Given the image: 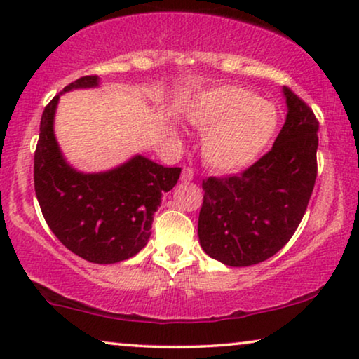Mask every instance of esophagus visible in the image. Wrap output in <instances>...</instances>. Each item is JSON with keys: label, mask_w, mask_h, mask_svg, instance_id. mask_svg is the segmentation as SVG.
Listing matches in <instances>:
<instances>
[{"label": "esophagus", "mask_w": 359, "mask_h": 359, "mask_svg": "<svg viewBox=\"0 0 359 359\" xmlns=\"http://www.w3.org/2000/svg\"><path fill=\"white\" fill-rule=\"evenodd\" d=\"M193 178H194V171H193V168H189V166H184L183 173H181V180L188 183V181H193Z\"/></svg>", "instance_id": "obj_1"}]
</instances>
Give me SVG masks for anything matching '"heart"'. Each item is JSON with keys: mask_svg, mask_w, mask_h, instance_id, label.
<instances>
[{"mask_svg": "<svg viewBox=\"0 0 359 359\" xmlns=\"http://www.w3.org/2000/svg\"><path fill=\"white\" fill-rule=\"evenodd\" d=\"M189 121L205 132V163L232 173L247 168L263 154L278 130L279 111L248 88L224 85L198 96Z\"/></svg>", "mask_w": 359, "mask_h": 359, "instance_id": "b5f03b06", "label": "heart"}]
</instances>
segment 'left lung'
<instances>
[{
  "label": "left lung",
  "mask_w": 359,
  "mask_h": 359,
  "mask_svg": "<svg viewBox=\"0 0 359 359\" xmlns=\"http://www.w3.org/2000/svg\"><path fill=\"white\" fill-rule=\"evenodd\" d=\"M287 116L271 150L242 175L203 181L199 243L227 266H252L276 255L306 214L317 178L318 122L283 88Z\"/></svg>",
  "instance_id": "left-lung-1"
}]
</instances>
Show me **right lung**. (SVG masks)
<instances>
[{"label": "right lung", "mask_w": 359, "mask_h": 359, "mask_svg": "<svg viewBox=\"0 0 359 359\" xmlns=\"http://www.w3.org/2000/svg\"><path fill=\"white\" fill-rule=\"evenodd\" d=\"M96 86L100 76H81L46 106L34 155V188L47 225L70 252L111 264L145 247L161 196L178 183L181 168H166L142 155L100 173L73 168L53 132L58 100L63 93Z\"/></svg>", "instance_id": "obj_1"}]
</instances>
